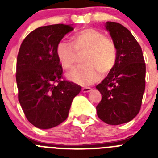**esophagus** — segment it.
I'll return each mask as SVG.
<instances>
[{"instance_id": "esophagus-1", "label": "esophagus", "mask_w": 158, "mask_h": 158, "mask_svg": "<svg viewBox=\"0 0 158 158\" xmlns=\"http://www.w3.org/2000/svg\"><path fill=\"white\" fill-rule=\"evenodd\" d=\"M92 90V89L90 87H84L82 88V92L83 93H89Z\"/></svg>"}]
</instances>
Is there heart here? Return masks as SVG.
<instances>
[{
    "label": "heart",
    "mask_w": 158,
    "mask_h": 158,
    "mask_svg": "<svg viewBox=\"0 0 158 158\" xmlns=\"http://www.w3.org/2000/svg\"><path fill=\"white\" fill-rule=\"evenodd\" d=\"M71 44L62 40L56 47V56L64 69L74 64L77 52L86 50L84 64L67 73L71 81L81 85H89L97 81L101 73H107L113 69L116 62L117 50L115 43L104 33L93 27H85L73 33Z\"/></svg>",
    "instance_id": "obj_1"
}]
</instances>
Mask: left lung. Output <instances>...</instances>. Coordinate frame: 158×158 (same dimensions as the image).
Listing matches in <instances>:
<instances>
[{
  "instance_id": "1",
  "label": "left lung",
  "mask_w": 158,
  "mask_h": 158,
  "mask_svg": "<svg viewBox=\"0 0 158 158\" xmlns=\"http://www.w3.org/2000/svg\"><path fill=\"white\" fill-rule=\"evenodd\" d=\"M117 50L116 62L107 76L96 85L102 95L96 112L102 121L119 125L132 120L140 111L146 86V64L142 48L127 28L107 21Z\"/></svg>"
}]
</instances>
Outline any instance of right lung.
<instances>
[{"label": "right lung", "mask_w": 158, "mask_h": 158, "mask_svg": "<svg viewBox=\"0 0 158 158\" xmlns=\"http://www.w3.org/2000/svg\"><path fill=\"white\" fill-rule=\"evenodd\" d=\"M72 25L43 26L22 43L16 61L18 98L27 120L40 129H50L65 121L81 86L62 80L56 47L72 31Z\"/></svg>", "instance_id": "1"}]
</instances>
